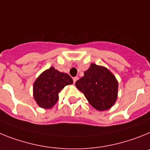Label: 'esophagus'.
I'll return each instance as SVG.
<instances>
[{
	"instance_id": "34e87169",
	"label": "esophagus",
	"mask_w": 150,
	"mask_h": 150,
	"mask_svg": "<svg viewBox=\"0 0 150 150\" xmlns=\"http://www.w3.org/2000/svg\"><path fill=\"white\" fill-rule=\"evenodd\" d=\"M78 79H79V78H78V77H75V78H73V82L74 83L76 82Z\"/></svg>"
}]
</instances>
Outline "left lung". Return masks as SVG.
Returning a JSON list of instances; mask_svg holds the SVG:
<instances>
[{
	"mask_svg": "<svg viewBox=\"0 0 150 150\" xmlns=\"http://www.w3.org/2000/svg\"><path fill=\"white\" fill-rule=\"evenodd\" d=\"M84 74L75 85L89 103L98 111L112 107L118 98V83L115 76L107 68L95 63H91Z\"/></svg>",
	"mask_w": 150,
	"mask_h": 150,
	"instance_id": "left-lung-1",
	"label": "left lung"
}]
</instances>
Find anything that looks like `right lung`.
<instances>
[{
    "label": "right lung",
    "instance_id": "1",
    "mask_svg": "<svg viewBox=\"0 0 150 150\" xmlns=\"http://www.w3.org/2000/svg\"><path fill=\"white\" fill-rule=\"evenodd\" d=\"M71 84H73V80L69 75L52 66L43 71L35 81L34 99L41 108L50 109L58 101L61 90Z\"/></svg>",
    "mask_w": 150,
    "mask_h": 150
}]
</instances>
